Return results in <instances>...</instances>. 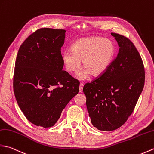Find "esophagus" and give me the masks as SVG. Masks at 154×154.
<instances>
[{"mask_svg":"<svg viewBox=\"0 0 154 154\" xmlns=\"http://www.w3.org/2000/svg\"><path fill=\"white\" fill-rule=\"evenodd\" d=\"M83 83H80L79 85V92H81L83 91Z\"/></svg>","mask_w":154,"mask_h":154,"instance_id":"1","label":"esophagus"}]
</instances>
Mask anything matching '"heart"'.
<instances>
[{
  "instance_id": "obj_1",
  "label": "heart",
  "mask_w": 154,
  "mask_h": 154,
  "mask_svg": "<svg viewBox=\"0 0 154 154\" xmlns=\"http://www.w3.org/2000/svg\"><path fill=\"white\" fill-rule=\"evenodd\" d=\"M71 49L62 53V62L69 72H72L80 67L83 60L84 69L79 71L75 77L79 80L92 75H102L110 65L116 52L113 42L102 37H85L74 42Z\"/></svg>"
}]
</instances>
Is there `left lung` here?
<instances>
[{
  "instance_id": "1",
  "label": "left lung",
  "mask_w": 154,
  "mask_h": 154,
  "mask_svg": "<svg viewBox=\"0 0 154 154\" xmlns=\"http://www.w3.org/2000/svg\"><path fill=\"white\" fill-rule=\"evenodd\" d=\"M119 46L116 58L99 77L84 85L91 123L112 131L126 122L135 108L145 81L140 54L128 38L112 33Z\"/></svg>"
}]
</instances>
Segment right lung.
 Here are the masks:
<instances>
[{"mask_svg":"<svg viewBox=\"0 0 154 154\" xmlns=\"http://www.w3.org/2000/svg\"><path fill=\"white\" fill-rule=\"evenodd\" d=\"M65 37L64 29H39L24 41L17 52L14 94L24 116L37 126L54 125L79 92V83L62 70L61 48Z\"/></svg>","mask_w":154,"mask_h":154,"instance_id":"1","label":"right lung"}]
</instances>
